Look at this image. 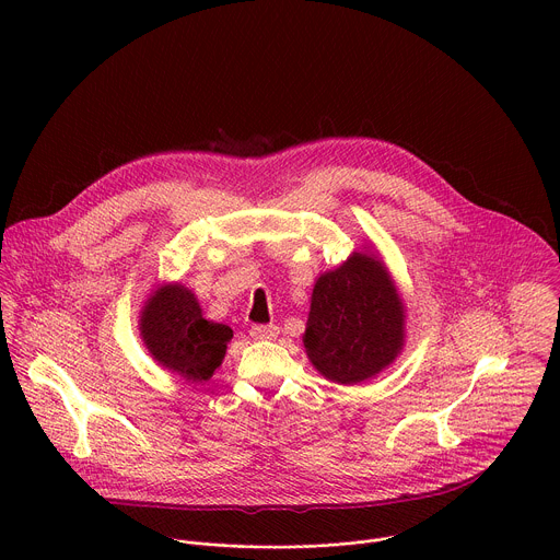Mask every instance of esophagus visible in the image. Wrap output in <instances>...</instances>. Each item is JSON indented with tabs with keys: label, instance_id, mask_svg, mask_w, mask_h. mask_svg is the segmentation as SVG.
I'll return each instance as SVG.
<instances>
[{
	"label": "esophagus",
	"instance_id": "esophagus-1",
	"mask_svg": "<svg viewBox=\"0 0 560 560\" xmlns=\"http://www.w3.org/2000/svg\"><path fill=\"white\" fill-rule=\"evenodd\" d=\"M277 335H279V328L272 326V324H270V326L257 324V326L250 328V337H253L255 341H272Z\"/></svg>",
	"mask_w": 560,
	"mask_h": 560
}]
</instances>
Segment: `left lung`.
<instances>
[{"instance_id": "left-lung-1", "label": "left lung", "mask_w": 560, "mask_h": 560, "mask_svg": "<svg viewBox=\"0 0 560 560\" xmlns=\"http://www.w3.org/2000/svg\"><path fill=\"white\" fill-rule=\"evenodd\" d=\"M404 303L383 266L357 253L318 277L303 346L326 378L354 385L394 361L404 346Z\"/></svg>"}]
</instances>
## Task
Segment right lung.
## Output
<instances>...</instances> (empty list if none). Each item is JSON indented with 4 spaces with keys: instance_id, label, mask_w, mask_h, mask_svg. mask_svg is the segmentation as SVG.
<instances>
[{
    "instance_id": "obj_1",
    "label": "right lung",
    "mask_w": 560,
    "mask_h": 560,
    "mask_svg": "<svg viewBox=\"0 0 560 560\" xmlns=\"http://www.w3.org/2000/svg\"><path fill=\"white\" fill-rule=\"evenodd\" d=\"M141 337L164 368L192 381H208L221 365L232 330L208 322L190 290L166 285L141 312Z\"/></svg>"
}]
</instances>
